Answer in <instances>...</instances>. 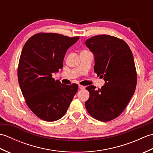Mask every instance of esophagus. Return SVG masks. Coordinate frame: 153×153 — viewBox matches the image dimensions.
I'll return each instance as SVG.
<instances>
[{
  "label": "esophagus",
  "instance_id": "esophagus-1",
  "mask_svg": "<svg viewBox=\"0 0 153 153\" xmlns=\"http://www.w3.org/2000/svg\"><path fill=\"white\" fill-rule=\"evenodd\" d=\"M79 89H85V87L83 86V85H79Z\"/></svg>",
  "mask_w": 153,
  "mask_h": 153
}]
</instances>
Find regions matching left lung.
<instances>
[{"instance_id":"obj_1","label":"left lung","mask_w":153,"mask_h":153,"mask_svg":"<svg viewBox=\"0 0 153 153\" xmlns=\"http://www.w3.org/2000/svg\"><path fill=\"white\" fill-rule=\"evenodd\" d=\"M85 45L95 56L94 70L105 83L101 88L89 85L85 107L89 114L108 122L121 114L134 95L137 73L131 51L124 41L108 35L92 37Z\"/></svg>"}]
</instances>
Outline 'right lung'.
Masks as SVG:
<instances>
[{"instance_id": "right-lung-1", "label": "right lung", "mask_w": 153, "mask_h": 153, "mask_svg": "<svg viewBox=\"0 0 153 153\" xmlns=\"http://www.w3.org/2000/svg\"><path fill=\"white\" fill-rule=\"evenodd\" d=\"M79 38L41 33L30 37L23 47L18 69L19 85L29 108L45 121L60 119L78 89L77 84L64 85L52 76L63 68L67 50Z\"/></svg>"}]
</instances>
